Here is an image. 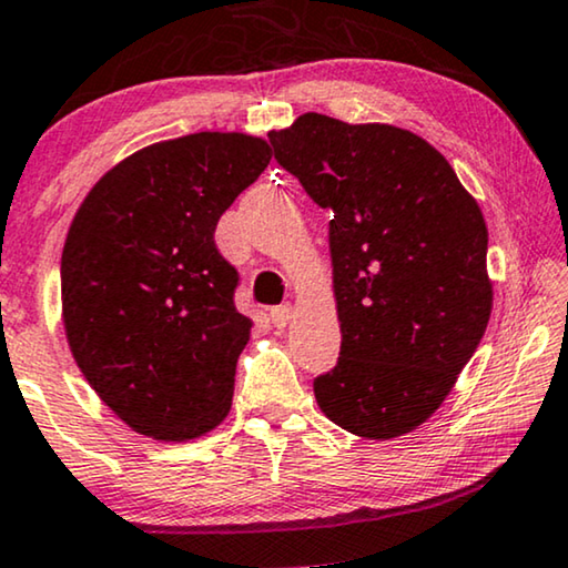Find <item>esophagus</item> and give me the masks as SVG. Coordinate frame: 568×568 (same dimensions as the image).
Segmentation results:
<instances>
[{"mask_svg":"<svg viewBox=\"0 0 568 568\" xmlns=\"http://www.w3.org/2000/svg\"><path fill=\"white\" fill-rule=\"evenodd\" d=\"M291 314H293L291 303H283V306L270 308V322H273V326H277V329H283V326L291 322Z\"/></svg>","mask_w":568,"mask_h":568,"instance_id":"1","label":"esophagus"}]
</instances>
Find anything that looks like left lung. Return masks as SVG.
<instances>
[{
	"instance_id": "left-lung-1",
	"label": "left lung",
	"mask_w": 568,
	"mask_h": 568,
	"mask_svg": "<svg viewBox=\"0 0 568 568\" xmlns=\"http://www.w3.org/2000/svg\"><path fill=\"white\" fill-rule=\"evenodd\" d=\"M270 143L332 211L342 347L314 378L316 402L353 435L412 433L445 402L489 324L478 203L440 151L404 128L306 113Z\"/></svg>"
}]
</instances>
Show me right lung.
<instances>
[{
	"label": "right lung",
	"mask_w": 568,
	"mask_h": 568,
	"mask_svg": "<svg viewBox=\"0 0 568 568\" xmlns=\"http://www.w3.org/2000/svg\"><path fill=\"white\" fill-rule=\"evenodd\" d=\"M267 164L262 139L182 135L113 166L74 215L61 257L69 347L135 433L190 440L231 409L252 322L213 234Z\"/></svg>",
	"instance_id": "obj_1"
}]
</instances>
